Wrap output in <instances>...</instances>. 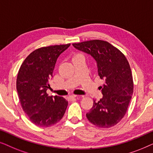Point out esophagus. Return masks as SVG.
<instances>
[{
	"mask_svg": "<svg viewBox=\"0 0 153 153\" xmlns=\"http://www.w3.org/2000/svg\"><path fill=\"white\" fill-rule=\"evenodd\" d=\"M76 97H77V95H71L69 96L68 98L70 100H72V99H74V98H76Z\"/></svg>",
	"mask_w": 153,
	"mask_h": 153,
	"instance_id": "34e87169",
	"label": "esophagus"
}]
</instances>
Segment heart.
I'll return each mask as SVG.
<instances>
[{"mask_svg":"<svg viewBox=\"0 0 153 153\" xmlns=\"http://www.w3.org/2000/svg\"><path fill=\"white\" fill-rule=\"evenodd\" d=\"M79 57H82V55H81V54H79V53L75 54V55H74V56H73L72 60L74 59V58H79Z\"/></svg>","mask_w":153,"mask_h":153,"instance_id":"obj_1","label":"heart"}]
</instances>
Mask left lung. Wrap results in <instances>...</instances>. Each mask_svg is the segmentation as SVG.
I'll return each mask as SVG.
<instances>
[{"label": "left lung", "mask_w": 153, "mask_h": 153, "mask_svg": "<svg viewBox=\"0 0 153 153\" xmlns=\"http://www.w3.org/2000/svg\"><path fill=\"white\" fill-rule=\"evenodd\" d=\"M79 51L90 54L97 62L98 75L104 79L103 95L86 117L92 124L108 128L120 122L126 114L134 91L133 78L126 57L108 42L93 39L72 44Z\"/></svg>", "instance_id": "1"}]
</instances>
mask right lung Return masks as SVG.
<instances>
[{"instance_id": "1", "label": "right lung", "mask_w": 153, "mask_h": 153, "mask_svg": "<svg viewBox=\"0 0 153 153\" xmlns=\"http://www.w3.org/2000/svg\"><path fill=\"white\" fill-rule=\"evenodd\" d=\"M70 44L39 48L30 53L19 70L16 90L23 110L33 124L50 127L59 122L68 102L59 96H49V79L60 54Z\"/></svg>"}]
</instances>
